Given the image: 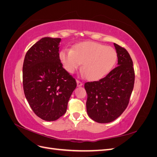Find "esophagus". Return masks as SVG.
<instances>
[{"label": "esophagus", "mask_w": 157, "mask_h": 157, "mask_svg": "<svg viewBox=\"0 0 157 157\" xmlns=\"http://www.w3.org/2000/svg\"><path fill=\"white\" fill-rule=\"evenodd\" d=\"M77 84L78 87H80V86H82V83L80 81H79V80H77Z\"/></svg>", "instance_id": "1"}]
</instances>
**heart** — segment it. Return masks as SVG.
<instances>
[{
	"label": "heart",
	"mask_w": 157,
	"mask_h": 157,
	"mask_svg": "<svg viewBox=\"0 0 157 157\" xmlns=\"http://www.w3.org/2000/svg\"><path fill=\"white\" fill-rule=\"evenodd\" d=\"M59 58L64 69L73 73L82 63V70L90 80H98L111 72L117 61L116 50L96 42L76 44L71 50H62Z\"/></svg>",
	"instance_id": "heart-1"
}]
</instances>
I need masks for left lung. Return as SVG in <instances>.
<instances>
[{"label": "left lung", "instance_id": "left-lung-1", "mask_svg": "<svg viewBox=\"0 0 157 157\" xmlns=\"http://www.w3.org/2000/svg\"><path fill=\"white\" fill-rule=\"evenodd\" d=\"M118 66L98 81L84 84L88 116L99 123L111 122L126 109L134 85L133 62L127 50L114 43Z\"/></svg>", "mask_w": 157, "mask_h": 157}]
</instances>
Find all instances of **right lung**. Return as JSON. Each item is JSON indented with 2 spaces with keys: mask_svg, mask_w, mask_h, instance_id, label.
<instances>
[{
  "mask_svg": "<svg viewBox=\"0 0 157 157\" xmlns=\"http://www.w3.org/2000/svg\"><path fill=\"white\" fill-rule=\"evenodd\" d=\"M60 42L59 38H42L27 51L23 65L25 98L33 112L46 121L64 115L77 87L59 60Z\"/></svg>",
  "mask_w": 157,
  "mask_h": 157,
  "instance_id": "right-lung-1",
  "label": "right lung"
}]
</instances>
